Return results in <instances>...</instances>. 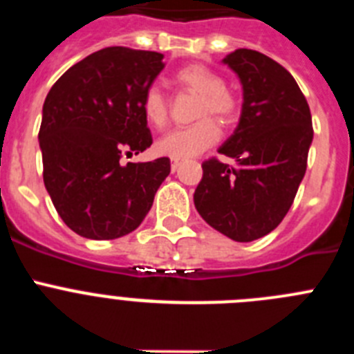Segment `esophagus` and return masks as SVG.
Masks as SVG:
<instances>
[{
    "label": "esophagus",
    "instance_id": "1",
    "mask_svg": "<svg viewBox=\"0 0 354 354\" xmlns=\"http://www.w3.org/2000/svg\"><path fill=\"white\" fill-rule=\"evenodd\" d=\"M179 167H180L179 159H171V171H175Z\"/></svg>",
    "mask_w": 354,
    "mask_h": 354
}]
</instances>
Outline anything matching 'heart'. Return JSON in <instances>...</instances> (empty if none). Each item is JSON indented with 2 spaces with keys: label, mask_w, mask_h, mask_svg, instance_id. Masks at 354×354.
<instances>
[{
  "label": "heart",
  "mask_w": 354,
  "mask_h": 354,
  "mask_svg": "<svg viewBox=\"0 0 354 354\" xmlns=\"http://www.w3.org/2000/svg\"><path fill=\"white\" fill-rule=\"evenodd\" d=\"M175 80L179 84H183L184 88L200 95L196 117L212 115L225 124L232 122L237 117L239 102L230 90L225 88L223 77L216 71L198 64L187 65L175 74ZM142 111L150 126L162 127L167 124V99L161 90L156 86L147 90L142 99ZM218 140H220L218 124L211 118H202L193 126L179 127V129L165 134L156 143V150L159 154L168 156L171 159H189L202 154Z\"/></svg>",
  "instance_id": "obj_1"
}]
</instances>
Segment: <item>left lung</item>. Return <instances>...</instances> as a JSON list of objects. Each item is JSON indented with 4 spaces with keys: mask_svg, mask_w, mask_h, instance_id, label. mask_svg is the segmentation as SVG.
Listing matches in <instances>:
<instances>
[{
    "mask_svg": "<svg viewBox=\"0 0 354 354\" xmlns=\"http://www.w3.org/2000/svg\"><path fill=\"white\" fill-rule=\"evenodd\" d=\"M243 88L237 127L202 165L193 202L198 214L223 236L250 243L280 225L306 171L312 145L310 108L298 83L270 56L237 49L223 58Z\"/></svg>",
    "mask_w": 354,
    "mask_h": 354,
    "instance_id": "8db88e82",
    "label": "left lung"
}]
</instances>
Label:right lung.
Returning a JSON list of instances; mask_svg holds the SVG:
<instances>
[{"label": "right lung", "instance_id": "obj_1", "mask_svg": "<svg viewBox=\"0 0 354 354\" xmlns=\"http://www.w3.org/2000/svg\"><path fill=\"white\" fill-rule=\"evenodd\" d=\"M162 68L161 53L104 48L72 65L44 101V186L64 223L86 239L136 230L170 174L168 158L120 162L152 145L142 99Z\"/></svg>", "mask_w": 354, "mask_h": 354}]
</instances>
